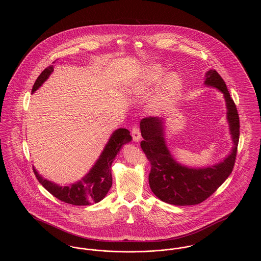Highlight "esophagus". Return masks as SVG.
I'll use <instances>...</instances> for the list:
<instances>
[{"label":"esophagus","mask_w":261,"mask_h":261,"mask_svg":"<svg viewBox=\"0 0 261 261\" xmlns=\"http://www.w3.org/2000/svg\"><path fill=\"white\" fill-rule=\"evenodd\" d=\"M132 136H133V139L136 143H139L140 140H141V130L139 128L138 125H134L133 126V129H132Z\"/></svg>","instance_id":"esophagus-1"}]
</instances>
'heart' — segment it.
<instances>
[{"label": "heart", "mask_w": 261, "mask_h": 261, "mask_svg": "<svg viewBox=\"0 0 261 261\" xmlns=\"http://www.w3.org/2000/svg\"><path fill=\"white\" fill-rule=\"evenodd\" d=\"M167 74V69L161 64H150L141 72L139 80L133 85L132 91L142 93L150 86L156 85ZM182 83L176 74H170L162 83V86L152 102L153 114L160 115L168 112L179 99Z\"/></svg>", "instance_id": "obj_1"}]
</instances>
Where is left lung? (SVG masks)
Listing matches in <instances>:
<instances>
[{
	"mask_svg": "<svg viewBox=\"0 0 261 261\" xmlns=\"http://www.w3.org/2000/svg\"><path fill=\"white\" fill-rule=\"evenodd\" d=\"M204 84L223 93L227 109V121L233 148L222 162L204 168H190L178 163L168 149L165 139V121L160 117L141 120L144 139L141 147L150 162L149 188L163 202L176 206L197 205L210 197L231 174L239 142V116L222 77L216 70L205 74Z\"/></svg>",
	"mask_w": 261,
	"mask_h": 261,
	"instance_id": "1",
	"label": "left lung"
}]
</instances>
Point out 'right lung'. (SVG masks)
<instances>
[{
    "mask_svg": "<svg viewBox=\"0 0 261 261\" xmlns=\"http://www.w3.org/2000/svg\"><path fill=\"white\" fill-rule=\"evenodd\" d=\"M53 70V65H50L42 71L33 85L32 93H34L48 79ZM130 141L132 136L126 128L115 129L89 172L82 177L81 180L70 185L60 186L54 182L44 179L35 168H33V171L39 183L50 194L62 202L75 206H86L92 203H98L107 196L112 188V162L121 147Z\"/></svg>",
    "mask_w": 261,
    "mask_h": 261,
    "instance_id": "1",
    "label": "right lung"
}]
</instances>
